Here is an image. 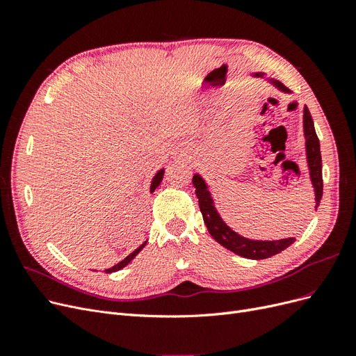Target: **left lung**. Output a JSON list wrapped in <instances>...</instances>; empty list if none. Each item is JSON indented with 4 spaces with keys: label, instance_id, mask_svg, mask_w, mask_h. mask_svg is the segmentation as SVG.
<instances>
[{
    "label": "left lung",
    "instance_id": "obj_1",
    "mask_svg": "<svg viewBox=\"0 0 356 356\" xmlns=\"http://www.w3.org/2000/svg\"><path fill=\"white\" fill-rule=\"evenodd\" d=\"M263 75V74H257ZM273 84L282 92H289L288 88L281 83L273 80ZM303 126H305V136H306V153H307V163L310 170V179L315 188V200L316 207H319V202L322 199V188H324V182H322V159H321V149H319V139L315 132L314 120L307 106H305V115H303ZM193 186L196 187V196L199 199V208L203 215V221L207 224L208 232L212 238L222 245L227 250L233 251L245 258H251V260H263V258L273 257L279 252H282L289 245L296 242V238H288L281 241H251L246 239L243 236H239L233 232L227 224H225L218 215L217 209L213 207V202L211 199V193L208 191L204 181L199 177H193Z\"/></svg>",
    "mask_w": 356,
    "mask_h": 356
}]
</instances>
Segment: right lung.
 Listing matches in <instances>:
<instances>
[{"instance_id":"obj_1","label":"right lung","mask_w":356,"mask_h":356,"mask_svg":"<svg viewBox=\"0 0 356 356\" xmlns=\"http://www.w3.org/2000/svg\"><path fill=\"white\" fill-rule=\"evenodd\" d=\"M163 172L165 170H160V172H157V175L153 178V182H152V191H154L157 187H159V184H160V182H161V179H163ZM145 243L147 242H144L141 246H139L138 248V250H135L132 254H129L126 258H124V260H122L120 263H118V264H115V266H113L111 268H106V273H113V272H117V270H120V268H123L124 266H127L129 263H131L132 260H134V258L138 255V252L139 251H141L143 250V248L145 246Z\"/></svg>"}]
</instances>
